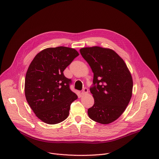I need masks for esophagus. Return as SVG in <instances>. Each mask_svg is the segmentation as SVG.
Listing matches in <instances>:
<instances>
[{
  "label": "esophagus",
  "mask_w": 159,
  "mask_h": 159,
  "mask_svg": "<svg viewBox=\"0 0 159 159\" xmlns=\"http://www.w3.org/2000/svg\"><path fill=\"white\" fill-rule=\"evenodd\" d=\"M88 93H89V89H88L87 88H84L83 91L81 92V95H86Z\"/></svg>",
  "instance_id": "obj_1"
}]
</instances>
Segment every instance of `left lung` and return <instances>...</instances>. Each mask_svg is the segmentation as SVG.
<instances>
[{"label":"left lung","mask_w":159,"mask_h":159,"mask_svg":"<svg viewBox=\"0 0 159 159\" xmlns=\"http://www.w3.org/2000/svg\"><path fill=\"white\" fill-rule=\"evenodd\" d=\"M80 51L93 73L90 92L95 102L88 114L100 124H110L124 112L131 100V75L125 61L112 49L95 46Z\"/></svg>","instance_id":"obj_1"}]
</instances>
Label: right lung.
<instances>
[{"label": "right lung", "mask_w": 159, "mask_h": 159, "mask_svg": "<svg viewBox=\"0 0 159 159\" xmlns=\"http://www.w3.org/2000/svg\"><path fill=\"white\" fill-rule=\"evenodd\" d=\"M78 56L72 48H47L37 54L29 66L25 77V97L35 115L47 124L64 120L70 104L78 98L69 89L71 80L65 77L63 71Z\"/></svg>", "instance_id": "obj_1"}]
</instances>
